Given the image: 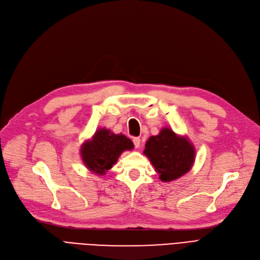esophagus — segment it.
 <instances>
[{
	"label": "esophagus",
	"mask_w": 260,
	"mask_h": 260,
	"mask_svg": "<svg viewBox=\"0 0 260 260\" xmlns=\"http://www.w3.org/2000/svg\"><path fill=\"white\" fill-rule=\"evenodd\" d=\"M133 143H134V145H135L136 148H138V147L140 146V138L134 137V138H133Z\"/></svg>",
	"instance_id": "34e87169"
}]
</instances>
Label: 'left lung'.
Listing matches in <instances>:
<instances>
[{
    "label": "left lung",
    "mask_w": 260,
    "mask_h": 260,
    "mask_svg": "<svg viewBox=\"0 0 260 260\" xmlns=\"http://www.w3.org/2000/svg\"><path fill=\"white\" fill-rule=\"evenodd\" d=\"M144 155L151 160L161 181H173L186 174L195 161V147L185 137L171 128H162L159 135L149 137Z\"/></svg>",
    "instance_id": "left-lung-1"
}]
</instances>
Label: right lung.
<instances>
[{
    "label": "right lung",
    "instance_id": "1",
    "mask_svg": "<svg viewBox=\"0 0 260 260\" xmlns=\"http://www.w3.org/2000/svg\"><path fill=\"white\" fill-rule=\"evenodd\" d=\"M133 148V142L124 135H115L109 129L100 128L91 140L82 145L81 157L89 171L95 175H104L123 152Z\"/></svg>",
    "mask_w": 260,
    "mask_h": 260
}]
</instances>
